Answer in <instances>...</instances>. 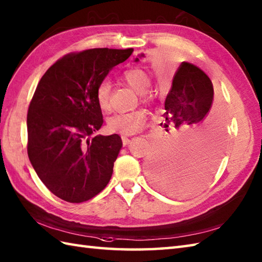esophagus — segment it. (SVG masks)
<instances>
[{
    "instance_id": "34e87169",
    "label": "esophagus",
    "mask_w": 262,
    "mask_h": 262,
    "mask_svg": "<svg viewBox=\"0 0 262 262\" xmlns=\"http://www.w3.org/2000/svg\"><path fill=\"white\" fill-rule=\"evenodd\" d=\"M121 138H122V144H124V145H127V144L130 142V140H129V138H128V137H126V136H122Z\"/></svg>"
}]
</instances>
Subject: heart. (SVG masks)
<instances>
[{
  "instance_id": "obj_1",
  "label": "heart",
  "mask_w": 262,
  "mask_h": 262,
  "mask_svg": "<svg viewBox=\"0 0 262 262\" xmlns=\"http://www.w3.org/2000/svg\"><path fill=\"white\" fill-rule=\"evenodd\" d=\"M124 80L127 84L138 93L143 99L146 98V91L151 86V80L146 72L140 69L128 70L124 73ZM111 85L108 81L100 82L96 89V101L102 111L110 109ZM146 120V115L142 110L132 111L127 114H115L109 117L107 127L111 133H118L121 135H133L140 132Z\"/></svg>"
}]
</instances>
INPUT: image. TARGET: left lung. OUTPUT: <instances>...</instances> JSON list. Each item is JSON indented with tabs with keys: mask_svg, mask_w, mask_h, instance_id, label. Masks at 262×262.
<instances>
[{
	"mask_svg": "<svg viewBox=\"0 0 262 262\" xmlns=\"http://www.w3.org/2000/svg\"><path fill=\"white\" fill-rule=\"evenodd\" d=\"M213 100L214 88L207 74L196 65L183 62L173 76L161 122L174 143L172 149L155 153L146 166L149 178L161 190L187 196L210 180L221 158L220 144L217 137L199 140L197 134Z\"/></svg>",
	"mask_w": 262,
	"mask_h": 262,
	"instance_id": "8db88e82",
	"label": "left lung"
}]
</instances>
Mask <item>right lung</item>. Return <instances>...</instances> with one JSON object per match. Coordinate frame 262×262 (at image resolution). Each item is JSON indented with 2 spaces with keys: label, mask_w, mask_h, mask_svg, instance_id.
Instances as JSON below:
<instances>
[{
  "label": "right lung",
  "mask_w": 262,
  "mask_h": 262,
  "mask_svg": "<svg viewBox=\"0 0 262 262\" xmlns=\"http://www.w3.org/2000/svg\"><path fill=\"white\" fill-rule=\"evenodd\" d=\"M128 49L93 48L58 59L39 81L28 109V157L55 196L83 203L101 192L122 146L118 134L97 135L103 124L96 89L130 56Z\"/></svg>",
  "instance_id": "add662e5"
}]
</instances>
